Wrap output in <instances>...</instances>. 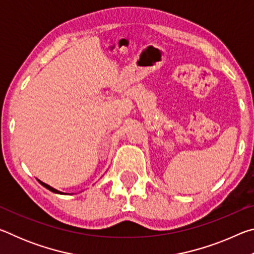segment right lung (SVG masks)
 Here are the masks:
<instances>
[{"mask_svg": "<svg viewBox=\"0 0 254 254\" xmlns=\"http://www.w3.org/2000/svg\"><path fill=\"white\" fill-rule=\"evenodd\" d=\"M38 182H39L42 186L44 187H46L47 189H49L50 191H53V192H55V194H60V195H65V192H63V191H60V190H58V189H56V188H54V187H51V186H49V185H47V184H45V183H42L41 180H39V179H37Z\"/></svg>", "mask_w": 254, "mask_h": 254, "instance_id": "obj_1", "label": "right lung"}]
</instances>
